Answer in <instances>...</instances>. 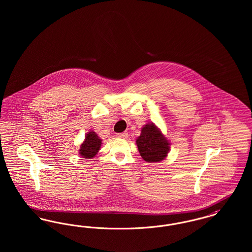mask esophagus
Returning <instances> with one entry per match:
<instances>
[{"label": "esophagus", "mask_w": 252, "mask_h": 252, "mask_svg": "<svg viewBox=\"0 0 252 252\" xmlns=\"http://www.w3.org/2000/svg\"><path fill=\"white\" fill-rule=\"evenodd\" d=\"M117 137L120 139H126L128 137V133L126 131L122 132V133H118Z\"/></svg>", "instance_id": "1"}]
</instances>
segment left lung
<instances>
[{
	"label": "left lung",
	"instance_id": "obj_1",
	"mask_svg": "<svg viewBox=\"0 0 252 252\" xmlns=\"http://www.w3.org/2000/svg\"><path fill=\"white\" fill-rule=\"evenodd\" d=\"M136 144L140 155L147 162H158L167 157L170 143L153 123H148L142 128Z\"/></svg>",
	"mask_w": 252,
	"mask_h": 252
}]
</instances>
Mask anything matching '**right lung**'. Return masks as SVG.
Segmentation results:
<instances>
[{
	"label": "right lung",
	"mask_w": 252,
	"mask_h": 252,
	"mask_svg": "<svg viewBox=\"0 0 252 252\" xmlns=\"http://www.w3.org/2000/svg\"><path fill=\"white\" fill-rule=\"evenodd\" d=\"M102 144V140L98 137L95 132H88L85 136V141L80 145L79 156L83 157L85 158H92L95 157L98 151L100 150Z\"/></svg>",
	"instance_id": "1"
}]
</instances>
